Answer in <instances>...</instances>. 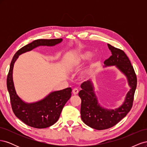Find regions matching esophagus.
Wrapping results in <instances>:
<instances>
[{
	"label": "esophagus",
	"instance_id": "obj_1",
	"mask_svg": "<svg viewBox=\"0 0 147 147\" xmlns=\"http://www.w3.org/2000/svg\"><path fill=\"white\" fill-rule=\"evenodd\" d=\"M72 92H73V93H74V94L76 95V94H78V92H79V91H78V90L77 88H74V90H73V91H72Z\"/></svg>",
	"mask_w": 147,
	"mask_h": 147
}]
</instances>
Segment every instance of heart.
I'll list each match as a JSON object with an SVG mask.
<instances>
[{
    "instance_id": "obj_1",
    "label": "heart",
    "mask_w": 147,
    "mask_h": 147,
    "mask_svg": "<svg viewBox=\"0 0 147 147\" xmlns=\"http://www.w3.org/2000/svg\"><path fill=\"white\" fill-rule=\"evenodd\" d=\"M91 56V54L90 52H85L83 53L82 55H81V56H80L78 61H86L88 59H89Z\"/></svg>"
}]
</instances>
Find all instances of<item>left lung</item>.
<instances>
[{
	"instance_id": "left-lung-1",
	"label": "left lung",
	"mask_w": 147,
	"mask_h": 147,
	"mask_svg": "<svg viewBox=\"0 0 147 147\" xmlns=\"http://www.w3.org/2000/svg\"><path fill=\"white\" fill-rule=\"evenodd\" d=\"M112 56L104 61L106 65H116L127 77L131 89L128 92L124 104L118 109L107 110L97 103L90 81L81 84L82 90L78 96L81 98V118L86 125L97 130L107 129L114 126L126 116L131 110L137 87V76L130 60L122 50L108 44Z\"/></svg>"
}]
</instances>
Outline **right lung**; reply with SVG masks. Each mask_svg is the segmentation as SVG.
<instances>
[{"label": "right lung", "mask_w": 147, "mask_h": 147, "mask_svg": "<svg viewBox=\"0 0 147 147\" xmlns=\"http://www.w3.org/2000/svg\"><path fill=\"white\" fill-rule=\"evenodd\" d=\"M62 38L38 39L20 48L13 56L10 63L9 72L7 75V86L9 92L11 105L13 113L27 125L42 129L53 125L58 120L64 105L71 96L70 88L55 91L46 98L34 104H26L16 94L13 82V65L18 56L22 53L32 50L41 45L53 46L60 43Z\"/></svg>", "instance_id": "right-lung-1"}]
</instances>
